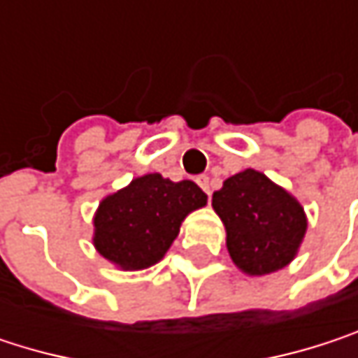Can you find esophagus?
Instances as JSON below:
<instances>
[{
  "instance_id": "obj_1",
  "label": "esophagus",
  "mask_w": 358,
  "mask_h": 358,
  "mask_svg": "<svg viewBox=\"0 0 358 358\" xmlns=\"http://www.w3.org/2000/svg\"><path fill=\"white\" fill-rule=\"evenodd\" d=\"M194 182H196V184H199V186H201V188H203L207 194H211V192H209V176L201 174V176H196V178H194Z\"/></svg>"
}]
</instances>
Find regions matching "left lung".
<instances>
[{
  "label": "left lung",
  "mask_w": 358,
  "mask_h": 358,
  "mask_svg": "<svg viewBox=\"0 0 358 358\" xmlns=\"http://www.w3.org/2000/svg\"><path fill=\"white\" fill-rule=\"evenodd\" d=\"M211 205L226 226L232 261L250 275L286 267L307 230L303 207L261 172L245 170L213 192Z\"/></svg>",
  "instance_id": "obj_1"
}]
</instances>
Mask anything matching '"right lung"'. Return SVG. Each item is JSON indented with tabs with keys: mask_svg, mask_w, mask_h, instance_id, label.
<instances>
[{
	"mask_svg": "<svg viewBox=\"0 0 358 358\" xmlns=\"http://www.w3.org/2000/svg\"><path fill=\"white\" fill-rule=\"evenodd\" d=\"M203 205L207 194L190 180L141 176L99 205L95 247L122 269H145L168 252L182 220Z\"/></svg>",
	"mask_w": 358,
	"mask_h": 358,
	"instance_id": "obj_1",
	"label": "right lung"
}]
</instances>
